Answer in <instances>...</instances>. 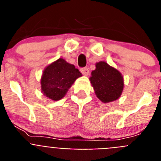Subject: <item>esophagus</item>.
Here are the masks:
<instances>
[{
	"label": "esophagus",
	"instance_id": "obj_1",
	"mask_svg": "<svg viewBox=\"0 0 161 161\" xmlns=\"http://www.w3.org/2000/svg\"><path fill=\"white\" fill-rule=\"evenodd\" d=\"M80 72H82V74H83L84 76H88L89 74V70L87 68H81V69H80Z\"/></svg>",
	"mask_w": 161,
	"mask_h": 161
}]
</instances>
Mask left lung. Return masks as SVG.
<instances>
[{
    "mask_svg": "<svg viewBox=\"0 0 161 161\" xmlns=\"http://www.w3.org/2000/svg\"><path fill=\"white\" fill-rule=\"evenodd\" d=\"M97 97L104 103L119 99L123 90L124 82L120 72L104 61L96 64V69L89 78Z\"/></svg>",
    "mask_w": 161,
    "mask_h": 161,
    "instance_id": "8db88e82",
    "label": "left lung"
}]
</instances>
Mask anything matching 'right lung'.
I'll use <instances>...</instances> for the list:
<instances>
[{"label":"right lung","mask_w":161,"mask_h":161,"mask_svg":"<svg viewBox=\"0 0 161 161\" xmlns=\"http://www.w3.org/2000/svg\"><path fill=\"white\" fill-rule=\"evenodd\" d=\"M81 76L73 64L59 58L44 69L41 78V89L47 97L59 101L65 96L74 81Z\"/></svg>","instance_id":"add662e5"}]
</instances>
